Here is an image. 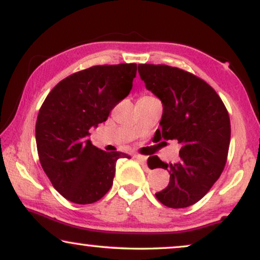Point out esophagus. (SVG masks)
I'll return each mask as SVG.
<instances>
[{
    "label": "esophagus",
    "instance_id": "obj_1",
    "mask_svg": "<svg viewBox=\"0 0 260 260\" xmlns=\"http://www.w3.org/2000/svg\"><path fill=\"white\" fill-rule=\"evenodd\" d=\"M135 158L136 159H138V161H140L142 165L143 166H145V162H147V157H145V156H140V155H135Z\"/></svg>",
    "mask_w": 260,
    "mask_h": 260
}]
</instances>
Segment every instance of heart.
I'll return each mask as SVG.
<instances>
[{
  "label": "heart",
  "instance_id": "heart-1",
  "mask_svg": "<svg viewBox=\"0 0 260 260\" xmlns=\"http://www.w3.org/2000/svg\"><path fill=\"white\" fill-rule=\"evenodd\" d=\"M141 98H149V95H143V97H141Z\"/></svg>",
  "mask_w": 260,
  "mask_h": 260
}]
</instances>
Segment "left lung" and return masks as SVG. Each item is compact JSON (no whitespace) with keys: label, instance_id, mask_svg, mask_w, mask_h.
Listing matches in <instances>:
<instances>
[{"label":"left lung","instance_id":"1","mask_svg":"<svg viewBox=\"0 0 260 260\" xmlns=\"http://www.w3.org/2000/svg\"><path fill=\"white\" fill-rule=\"evenodd\" d=\"M138 73L163 105L155 137L176 140L181 145L176 163L152 157L156 165L151 169L170 174L168 186L155 195L167 207H189L208 193L225 168L231 141L229 112L214 88L187 71L141 63Z\"/></svg>","mask_w":260,"mask_h":260}]
</instances>
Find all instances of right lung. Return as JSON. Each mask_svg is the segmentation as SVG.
<instances>
[{
  "label": "right lung",
  "mask_w": 260,
  "mask_h": 260,
  "mask_svg": "<svg viewBox=\"0 0 260 260\" xmlns=\"http://www.w3.org/2000/svg\"><path fill=\"white\" fill-rule=\"evenodd\" d=\"M136 72V63L92 66L56 84L41 105L35 125L39 158L53 187L69 201L101 200L112 186L117 159L130 158L94 147L88 130L105 122L130 93Z\"/></svg>",
  "instance_id": "right-lung-1"
}]
</instances>
